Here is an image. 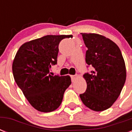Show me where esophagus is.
Here are the masks:
<instances>
[{
  "label": "esophagus",
  "mask_w": 132,
  "mask_h": 132,
  "mask_svg": "<svg viewBox=\"0 0 132 132\" xmlns=\"http://www.w3.org/2000/svg\"><path fill=\"white\" fill-rule=\"evenodd\" d=\"M77 77V75H71V76H70V77H71V80H72V82L76 79Z\"/></svg>",
  "instance_id": "obj_1"
}]
</instances>
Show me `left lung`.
<instances>
[{
  "mask_svg": "<svg viewBox=\"0 0 132 132\" xmlns=\"http://www.w3.org/2000/svg\"><path fill=\"white\" fill-rule=\"evenodd\" d=\"M88 50L86 92L79 94L83 103L92 110L100 112L110 108L125 84L126 68L119 46L112 40L98 34H81Z\"/></svg>",
  "mask_w": 132,
  "mask_h": 132,
  "instance_id": "8db88e82",
  "label": "left lung"
}]
</instances>
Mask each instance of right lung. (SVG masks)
Returning a JSON list of instances; mask_svg holds the SVG:
<instances>
[{"mask_svg":"<svg viewBox=\"0 0 132 132\" xmlns=\"http://www.w3.org/2000/svg\"><path fill=\"white\" fill-rule=\"evenodd\" d=\"M72 36H46L20 47L12 65L15 82L29 103L37 110L50 112L58 108L65 90L71 84L69 76L51 75L57 63L59 44Z\"/></svg>","mask_w":132,"mask_h":132,"instance_id":"add662e5","label":"right lung"}]
</instances>
